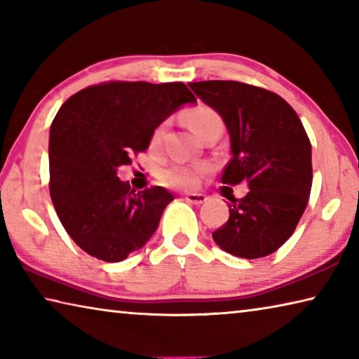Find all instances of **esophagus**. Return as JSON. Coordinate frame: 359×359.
Wrapping results in <instances>:
<instances>
[{"label": "esophagus", "instance_id": "esophagus-1", "mask_svg": "<svg viewBox=\"0 0 359 359\" xmlns=\"http://www.w3.org/2000/svg\"><path fill=\"white\" fill-rule=\"evenodd\" d=\"M205 199H208V196H205V194H203V193H190V194H187V196H185L187 203L196 204V205L205 203Z\"/></svg>", "mask_w": 359, "mask_h": 359}]
</instances>
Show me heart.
Returning a JSON list of instances; mask_svg holds the SVG:
<instances>
[{"mask_svg": "<svg viewBox=\"0 0 359 359\" xmlns=\"http://www.w3.org/2000/svg\"><path fill=\"white\" fill-rule=\"evenodd\" d=\"M187 120L190 123L191 130L198 137H201L205 131H209L215 126H223V121L214 109L209 106H196L193 107L190 112L187 114ZM166 123L158 125L156 128L151 133L150 137V147L158 149L163 141V136H165ZM209 171V166L204 165H171L160 171V180L163 185L171 187V188H179V190H193L199 184V179L201 175Z\"/></svg>", "mask_w": 359, "mask_h": 359, "instance_id": "obj_1", "label": "heart"}]
</instances>
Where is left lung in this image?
Segmentation results:
<instances>
[{"instance_id":"8db88e82","label":"left lung","mask_w":359,"mask_h":359,"mask_svg":"<svg viewBox=\"0 0 359 359\" xmlns=\"http://www.w3.org/2000/svg\"><path fill=\"white\" fill-rule=\"evenodd\" d=\"M198 98L220 114L231 142L222 174L226 185L247 182L244 198L229 199L228 222L212 233L234 257L257 259L288 241L312 188V145L299 117L269 90L234 81L193 82Z\"/></svg>"}]
</instances>
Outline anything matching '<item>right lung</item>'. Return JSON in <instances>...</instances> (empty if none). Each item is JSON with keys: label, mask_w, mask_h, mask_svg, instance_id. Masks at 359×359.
I'll return each mask as SVG.
<instances>
[{"label": "right lung", "mask_w": 359, "mask_h": 359, "mask_svg": "<svg viewBox=\"0 0 359 359\" xmlns=\"http://www.w3.org/2000/svg\"><path fill=\"white\" fill-rule=\"evenodd\" d=\"M196 98L185 83L106 82L60 107L48 137L50 198L71 239L92 257L118 263L155 233L172 193H135L117 169L147 150L151 133Z\"/></svg>", "instance_id": "right-lung-1"}]
</instances>
